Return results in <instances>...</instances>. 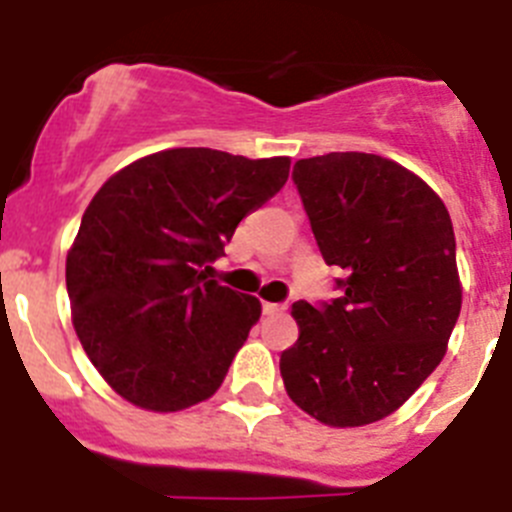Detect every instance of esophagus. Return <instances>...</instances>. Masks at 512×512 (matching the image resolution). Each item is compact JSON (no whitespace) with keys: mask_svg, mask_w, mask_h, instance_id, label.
<instances>
[{"mask_svg":"<svg viewBox=\"0 0 512 512\" xmlns=\"http://www.w3.org/2000/svg\"><path fill=\"white\" fill-rule=\"evenodd\" d=\"M288 304H273V301H262V314H283Z\"/></svg>","mask_w":512,"mask_h":512,"instance_id":"esophagus-1","label":"esophagus"}]
</instances>
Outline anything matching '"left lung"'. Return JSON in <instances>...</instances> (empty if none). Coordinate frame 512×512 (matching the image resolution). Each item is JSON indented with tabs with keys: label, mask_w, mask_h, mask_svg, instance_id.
Returning <instances> with one entry per match:
<instances>
[{
	"label": "left lung",
	"mask_w": 512,
	"mask_h": 512,
	"mask_svg": "<svg viewBox=\"0 0 512 512\" xmlns=\"http://www.w3.org/2000/svg\"><path fill=\"white\" fill-rule=\"evenodd\" d=\"M340 296L296 301L299 340L281 353L288 397L332 428L402 407L446 355L461 311L456 237L446 206L410 170L363 151L293 164Z\"/></svg>",
	"instance_id": "1"
}]
</instances>
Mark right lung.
I'll return each instance as SVG.
<instances>
[{
  "instance_id": "right-lung-1",
  "label": "right lung",
  "mask_w": 512,
  "mask_h": 512,
  "mask_svg": "<svg viewBox=\"0 0 512 512\" xmlns=\"http://www.w3.org/2000/svg\"><path fill=\"white\" fill-rule=\"evenodd\" d=\"M288 167V157L167 149L97 190L66 257V291L84 353L123 399L177 412L219 389L260 301L208 270Z\"/></svg>"
}]
</instances>
